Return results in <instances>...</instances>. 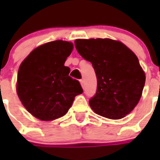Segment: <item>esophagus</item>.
<instances>
[{"label":"esophagus","instance_id":"1","mask_svg":"<svg viewBox=\"0 0 160 160\" xmlns=\"http://www.w3.org/2000/svg\"><path fill=\"white\" fill-rule=\"evenodd\" d=\"M79 82H80V84H81L82 87H84V81H83L82 79H81V80H80V81H79Z\"/></svg>","mask_w":160,"mask_h":160}]
</instances>
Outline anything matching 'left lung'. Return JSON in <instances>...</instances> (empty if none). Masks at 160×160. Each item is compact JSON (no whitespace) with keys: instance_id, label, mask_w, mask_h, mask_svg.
Masks as SVG:
<instances>
[{"instance_id":"8db88e82","label":"left lung","mask_w":160,"mask_h":160,"mask_svg":"<svg viewBox=\"0 0 160 160\" xmlns=\"http://www.w3.org/2000/svg\"><path fill=\"white\" fill-rule=\"evenodd\" d=\"M78 53L92 63L97 91L89 101L96 114L119 119L129 114L142 95L145 73L136 55L118 41L109 38L77 39Z\"/></svg>"}]
</instances>
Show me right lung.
I'll use <instances>...</instances> for the list:
<instances>
[{"label": "right lung", "mask_w": 160, "mask_h": 160, "mask_svg": "<svg viewBox=\"0 0 160 160\" xmlns=\"http://www.w3.org/2000/svg\"><path fill=\"white\" fill-rule=\"evenodd\" d=\"M73 50L71 42L58 40L38 46L22 62L18 70L17 92L28 111L43 121L63 116L75 96L83 90L69 76L65 66Z\"/></svg>", "instance_id": "obj_1"}]
</instances>
